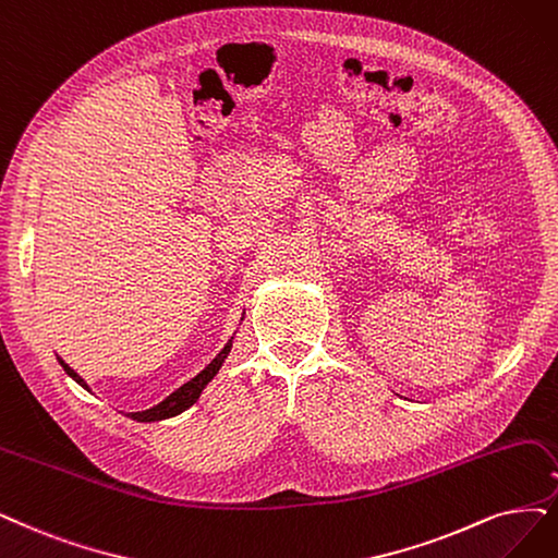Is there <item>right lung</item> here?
Masks as SVG:
<instances>
[{
    "instance_id": "right-lung-1",
    "label": "right lung",
    "mask_w": 558,
    "mask_h": 558,
    "mask_svg": "<svg viewBox=\"0 0 558 558\" xmlns=\"http://www.w3.org/2000/svg\"><path fill=\"white\" fill-rule=\"evenodd\" d=\"M241 319H243V317H241ZM232 340H234V338H230V342H227V344L220 349V354H218L209 365H206L199 375H195L191 381H185L183 386H179V388L174 390V393H170L168 398H165V400L158 402V404H154L151 409L131 411L129 418H133V421H137V423H154V421H165V418L179 416L181 411L193 407V404L199 400V396H202V390L206 388V384H209V381L218 375V369L222 367L225 359L230 356V352H232ZM57 361L61 363V367H64V373H66L73 381H77L82 388L89 390L87 381L82 379L73 367H69L59 356H57Z\"/></svg>"
}]
</instances>
